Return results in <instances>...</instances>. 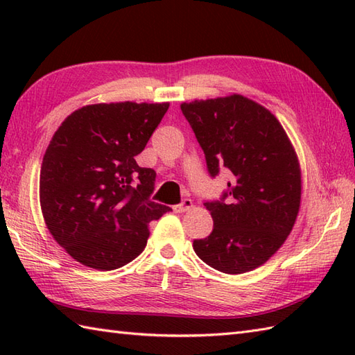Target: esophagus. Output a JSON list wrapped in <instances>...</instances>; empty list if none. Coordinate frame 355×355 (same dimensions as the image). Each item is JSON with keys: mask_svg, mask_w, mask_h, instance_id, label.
I'll use <instances>...</instances> for the list:
<instances>
[{"mask_svg": "<svg viewBox=\"0 0 355 355\" xmlns=\"http://www.w3.org/2000/svg\"><path fill=\"white\" fill-rule=\"evenodd\" d=\"M192 206H193L192 200H189V198H184V200L182 201V205L172 206V210H173V212H177V214H182V212H186V210L192 209Z\"/></svg>", "mask_w": 355, "mask_h": 355, "instance_id": "34e87169", "label": "esophagus"}]
</instances>
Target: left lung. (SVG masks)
<instances>
[{
    "label": "left lung",
    "mask_w": 355,
    "mask_h": 355,
    "mask_svg": "<svg viewBox=\"0 0 355 355\" xmlns=\"http://www.w3.org/2000/svg\"><path fill=\"white\" fill-rule=\"evenodd\" d=\"M205 153L210 177L227 169L220 200L206 201L214 230L193 241L207 266L239 275L262 266L281 247L300 206L297 155L271 112L241 94L182 103Z\"/></svg>",
    "instance_id": "left-lung-1"
}]
</instances>
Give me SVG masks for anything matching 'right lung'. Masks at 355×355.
Here are the masks:
<instances>
[{"mask_svg":"<svg viewBox=\"0 0 355 355\" xmlns=\"http://www.w3.org/2000/svg\"><path fill=\"white\" fill-rule=\"evenodd\" d=\"M169 103H96L71 112L45 150L40 200L56 243L108 271L143 252L148 224L169 212L150 201L155 171L135 162Z\"/></svg>","mask_w":355,"mask_h":355,"instance_id":"obj_1","label":"right lung"}]
</instances>
